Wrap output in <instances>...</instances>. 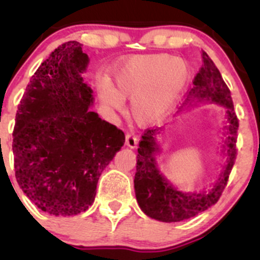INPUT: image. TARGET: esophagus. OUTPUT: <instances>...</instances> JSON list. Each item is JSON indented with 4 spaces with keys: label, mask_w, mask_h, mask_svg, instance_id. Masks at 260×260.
Listing matches in <instances>:
<instances>
[{
    "label": "esophagus",
    "mask_w": 260,
    "mask_h": 260,
    "mask_svg": "<svg viewBox=\"0 0 260 260\" xmlns=\"http://www.w3.org/2000/svg\"><path fill=\"white\" fill-rule=\"evenodd\" d=\"M138 143V137L134 136L133 133H126V145L129 148H136Z\"/></svg>",
    "instance_id": "esophagus-1"
}]
</instances>
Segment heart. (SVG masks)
Segmentation results:
<instances>
[{"label": "heart", "instance_id": "b5f03b06", "mask_svg": "<svg viewBox=\"0 0 260 260\" xmlns=\"http://www.w3.org/2000/svg\"><path fill=\"white\" fill-rule=\"evenodd\" d=\"M189 76V66L180 57L138 56L116 73V89L106 82L100 85V99L112 110L123 107V98L132 99L133 120L143 126L150 124L165 117L175 106Z\"/></svg>", "mask_w": 260, "mask_h": 260}]
</instances>
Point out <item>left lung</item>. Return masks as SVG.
I'll use <instances>...</instances> for the list:
<instances>
[{
  "label": "left lung",
  "mask_w": 260,
  "mask_h": 260,
  "mask_svg": "<svg viewBox=\"0 0 260 260\" xmlns=\"http://www.w3.org/2000/svg\"><path fill=\"white\" fill-rule=\"evenodd\" d=\"M193 89L188 98L209 100L228 109V139H226V164L215 186L208 193L190 194L182 193L172 187L156 170L154 155L159 149L155 144L157 129H145L139 142L137 156V172L134 177L136 197L140 209L151 219L164 222H177L203 213L214 205L221 197L237 156L238 118L234 109L231 92L221 74L203 51V64L193 79ZM190 100V99H188Z\"/></svg>",
  "instance_id": "8db88e82"
}]
</instances>
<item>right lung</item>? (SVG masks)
Instances as JSON below:
<instances>
[{
  "label": "right lung",
  "mask_w": 260,
  "mask_h": 260,
  "mask_svg": "<svg viewBox=\"0 0 260 260\" xmlns=\"http://www.w3.org/2000/svg\"><path fill=\"white\" fill-rule=\"evenodd\" d=\"M78 41L59 45L31 77L16 113L14 171L39 209L77 215L92 204L103 170L124 133L89 111L92 90L80 74L88 55Z\"/></svg>",
  "instance_id": "obj_1"
}]
</instances>
